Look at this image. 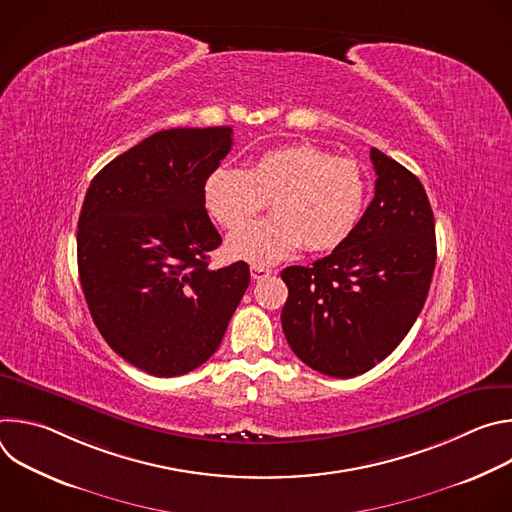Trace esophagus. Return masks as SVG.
Listing matches in <instances>:
<instances>
[{
	"instance_id": "obj_1",
	"label": "esophagus",
	"mask_w": 512,
	"mask_h": 512,
	"mask_svg": "<svg viewBox=\"0 0 512 512\" xmlns=\"http://www.w3.org/2000/svg\"><path fill=\"white\" fill-rule=\"evenodd\" d=\"M271 275V269H265L261 265H251V277L253 279H265Z\"/></svg>"
}]
</instances>
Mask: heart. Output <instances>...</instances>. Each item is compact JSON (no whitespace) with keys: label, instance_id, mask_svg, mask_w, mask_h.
<instances>
[{"label":"heart","instance_id":"b5f03b06","mask_svg":"<svg viewBox=\"0 0 512 512\" xmlns=\"http://www.w3.org/2000/svg\"><path fill=\"white\" fill-rule=\"evenodd\" d=\"M202 198L214 221L231 231L272 200L271 219L237 231L227 243L231 257L263 267L302 247L322 253L346 243L367 208L369 176L352 158L289 143L255 158L247 172L212 170Z\"/></svg>","mask_w":512,"mask_h":512}]
</instances>
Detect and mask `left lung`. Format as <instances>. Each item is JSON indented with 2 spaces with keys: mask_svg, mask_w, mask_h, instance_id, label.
Masks as SVG:
<instances>
[{
  "mask_svg": "<svg viewBox=\"0 0 512 512\" xmlns=\"http://www.w3.org/2000/svg\"><path fill=\"white\" fill-rule=\"evenodd\" d=\"M375 198L356 231L310 267L281 271L283 334L310 369L350 379L387 358L415 324L435 267L427 194L407 168L371 150Z\"/></svg>",
  "mask_w": 512,
  "mask_h": 512,
  "instance_id": "8db88e82",
  "label": "left lung"
}]
</instances>
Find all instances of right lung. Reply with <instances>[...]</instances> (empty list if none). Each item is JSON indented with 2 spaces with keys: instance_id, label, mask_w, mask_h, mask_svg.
Masks as SVG:
<instances>
[{
  "instance_id": "1",
  "label": "right lung",
  "mask_w": 512,
  "mask_h": 512,
  "mask_svg": "<svg viewBox=\"0 0 512 512\" xmlns=\"http://www.w3.org/2000/svg\"><path fill=\"white\" fill-rule=\"evenodd\" d=\"M233 127H174L139 141L91 182L77 233L83 294L107 344L135 369L180 377L206 362L249 287V265L208 267L221 235L204 180Z\"/></svg>"
}]
</instances>
